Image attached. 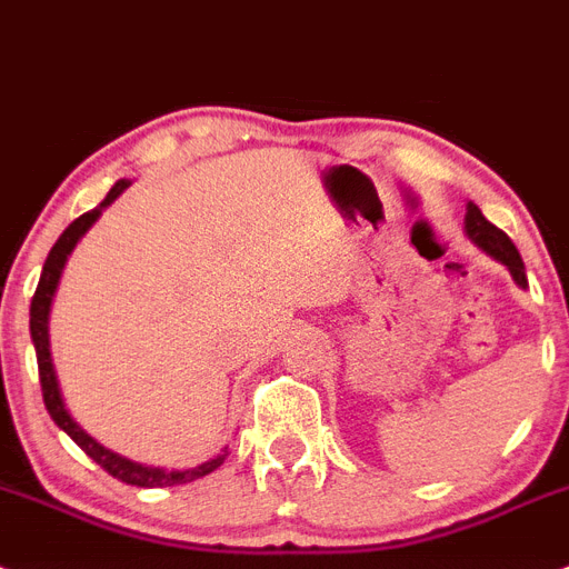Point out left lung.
I'll list each match as a JSON object with an SVG mask.
<instances>
[{
	"mask_svg": "<svg viewBox=\"0 0 569 569\" xmlns=\"http://www.w3.org/2000/svg\"><path fill=\"white\" fill-rule=\"evenodd\" d=\"M467 234L472 237L487 254L501 260V263L510 269L512 280H516L518 286H527V271H523V260L521 254H518L516 243H512L510 237L503 234L498 226H492L490 220L481 214V209L472 206V202L467 206Z\"/></svg>",
	"mask_w": 569,
	"mask_h": 569,
	"instance_id": "1",
	"label": "left lung"
}]
</instances>
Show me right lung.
<instances>
[{
    "label": "right lung",
    "instance_id": "1",
    "mask_svg": "<svg viewBox=\"0 0 569 569\" xmlns=\"http://www.w3.org/2000/svg\"><path fill=\"white\" fill-rule=\"evenodd\" d=\"M128 189V180H120L113 186L111 191L106 194V200L97 206V209L86 211L82 217H77L62 237H59L57 243H53L51 254H48L46 266H42V278H39L37 291H33V300H31V338L33 346H37V363H39V383H42V401H46V409L51 412L53 423L59 429H66L68 435L73 438L82 452L88 458L100 463L106 469L108 476H113L117 481L122 483H131V487H174V483H186V481H194V478L209 476L211 469H217L223 463V456H217L214 461L209 463H200L194 469H186V472H166V469H157V467H142V463L128 461V458L117 456L111 449H106L102 443H97L86 429L79 427L73 421L71 415H68L66 403H62V395H59V383H57V372H53V363H51V349H48V312H51V300H53V291H57L59 283V274L66 269V260L68 254L73 251V246L79 243V237L86 234L88 229L93 226V220L102 214L106 206H111L122 191Z\"/></svg>",
    "mask_w": 569,
    "mask_h": 569
}]
</instances>
